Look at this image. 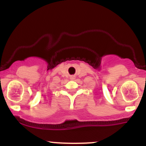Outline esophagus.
<instances>
[{"label": "esophagus", "instance_id": "esophagus-1", "mask_svg": "<svg viewBox=\"0 0 146 146\" xmlns=\"http://www.w3.org/2000/svg\"><path fill=\"white\" fill-rule=\"evenodd\" d=\"M73 78H73H73H72V79H73Z\"/></svg>", "mask_w": 146, "mask_h": 146}]
</instances>
